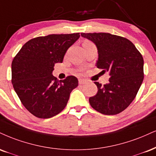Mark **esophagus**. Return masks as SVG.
<instances>
[{
    "instance_id": "esophagus-1",
    "label": "esophagus",
    "mask_w": 156,
    "mask_h": 156,
    "mask_svg": "<svg viewBox=\"0 0 156 156\" xmlns=\"http://www.w3.org/2000/svg\"><path fill=\"white\" fill-rule=\"evenodd\" d=\"M78 81H79L80 85H83V84H86V83H87V81H86V80H83V79H79L78 80Z\"/></svg>"
}]
</instances>
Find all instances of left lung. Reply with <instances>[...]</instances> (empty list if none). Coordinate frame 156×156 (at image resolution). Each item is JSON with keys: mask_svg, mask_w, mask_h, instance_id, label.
I'll return each instance as SVG.
<instances>
[{"mask_svg": "<svg viewBox=\"0 0 156 156\" xmlns=\"http://www.w3.org/2000/svg\"><path fill=\"white\" fill-rule=\"evenodd\" d=\"M93 41L98 50L97 68L110 72L108 83L94 82L97 94L89 98L95 110L116 115L134 100L144 79V60L132 42L126 37L106 33H81Z\"/></svg>", "mask_w": 156, "mask_h": 156, "instance_id": "1", "label": "left lung"}]
</instances>
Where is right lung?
I'll list each match as a JSON object with an SVG mask.
<instances>
[{
	"instance_id": "1",
	"label": "right lung",
	"mask_w": 156,
	"mask_h": 156,
	"mask_svg": "<svg viewBox=\"0 0 156 156\" xmlns=\"http://www.w3.org/2000/svg\"><path fill=\"white\" fill-rule=\"evenodd\" d=\"M79 37L77 33L35 37L24 44L13 59V87L24 108L35 117L49 119L59 114L78 86L75 76L57 80L52 71Z\"/></svg>"
}]
</instances>
